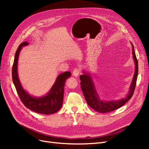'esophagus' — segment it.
Returning a JSON list of instances; mask_svg holds the SVG:
<instances>
[{
	"instance_id": "34e87169",
	"label": "esophagus",
	"mask_w": 149,
	"mask_h": 149,
	"mask_svg": "<svg viewBox=\"0 0 149 149\" xmlns=\"http://www.w3.org/2000/svg\"><path fill=\"white\" fill-rule=\"evenodd\" d=\"M80 72H81V70L79 68H75L73 70V76H75V77H77L78 76V75L80 74Z\"/></svg>"
}]
</instances>
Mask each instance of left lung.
<instances>
[{"label": "left lung", "instance_id": "left-lung-1", "mask_svg": "<svg viewBox=\"0 0 149 149\" xmlns=\"http://www.w3.org/2000/svg\"><path fill=\"white\" fill-rule=\"evenodd\" d=\"M132 46L133 58L136 68H135L134 77L132 79V81L131 84H130L129 93L125 97L120 99V100L118 101H101L99 98L98 94L97 93L92 78L89 73H85L84 71H83L84 74L79 76V79L81 80V87L82 91L86 99V101L88 104L91 108H93L94 110L99 112H101V113H106V112L113 111L124 106L132 97L134 92L135 88H136L138 74V61L136 54H135L134 52V48L132 44Z\"/></svg>", "mask_w": 149, "mask_h": 149}]
</instances>
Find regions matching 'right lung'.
I'll use <instances>...</instances> for the list:
<instances>
[{
  "mask_svg": "<svg viewBox=\"0 0 149 149\" xmlns=\"http://www.w3.org/2000/svg\"><path fill=\"white\" fill-rule=\"evenodd\" d=\"M29 43H22L17 49L12 66V80L18 95L24 106L28 109L42 114H52L59 111L63 105L64 96V86L67 78L71 75L70 71L60 74L55 81L49 91L45 96L36 97L30 94L22 88L18 76L17 64L19 53L22 47L28 45Z\"/></svg>",
  "mask_w": 149,
  "mask_h": 149,
  "instance_id": "add662e5",
  "label": "right lung"
}]
</instances>
